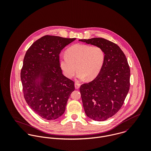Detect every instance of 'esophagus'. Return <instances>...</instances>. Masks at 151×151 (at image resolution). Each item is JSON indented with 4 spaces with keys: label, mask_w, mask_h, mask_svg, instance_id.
<instances>
[{
    "label": "esophagus",
    "mask_w": 151,
    "mask_h": 151,
    "mask_svg": "<svg viewBox=\"0 0 151 151\" xmlns=\"http://www.w3.org/2000/svg\"><path fill=\"white\" fill-rule=\"evenodd\" d=\"M80 86H81V84L80 83H78V82H76L75 83V88H76V89H79Z\"/></svg>",
    "instance_id": "esophagus-1"
}]
</instances>
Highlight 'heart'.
Wrapping results in <instances>:
<instances>
[{
  "mask_svg": "<svg viewBox=\"0 0 151 151\" xmlns=\"http://www.w3.org/2000/svg\"><path fill=\"white\" fill-rule=\"evenodd\" d=\"M105 58L104 50L99 46L76 44L66 50V55L59 58V65L67 78H72L77 68L78 78L91 80L101 72Z\"/></svg>",
  "mask_w": 151,
  "mask_h": 151,
  "instance_id": "1",
  "label": "heart"
}]
</instances>
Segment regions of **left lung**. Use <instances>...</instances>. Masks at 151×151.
<instances>
[{
    "mask_svg": "<svg viewBox=\"0 0 151 151\" xmlns=\"http://www.w3.org/2000/svg\"><path fill=\"white\" fill-rule=\"evenodd\" d=\"M79 41L99 46L105 52V62L99 74L80 89L86 116L95 121H104L120 109L129 92L128 62L120 47L107 40L93 38Z\"/></svg>",
    "mask_w": 151,
    "mask_h": 151,
    "instance_id": "left-lung-1",
    "label": "left lung"
}]
</instances>
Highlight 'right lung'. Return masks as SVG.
Instances as JSON below:
<instances>
[{
    "label": "right lung",
    "instance_id": "obj_1",
    "mask_svg": "<svg viewBox=\"0 0 151 151\" xmlns=\"http://www.w3.org/2000/svg\"><path fill=\"white\" fill-rule=\"evenodd\" d=\"M76 38L46 35L27 50L21 71L24 98L37 114L53 120L65 113L74 83L62 74L61 50Z\"/></svg>",
    "mask_w": 151,
    "mask_h": 151
}]
</instances>
